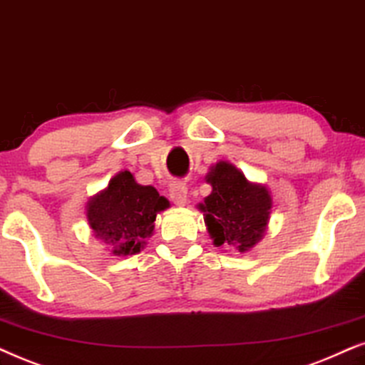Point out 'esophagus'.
Wrapping results in <instances>:
<instances>
[{
  "label": "esophagus",
  "mask_w": 365,
  "mask_h": 365,
  "mask_svg": "<svg viewBox=\"0 0 365 365\" xmlns=\"http://www.w3.org/2000/svg\"><path fill=\"white\" fill-rule=\"evenodd\" d=\"M187 193H188V188L183 182H175L172 183V187H170V198H172L175 205H185Z\"/></svg>",
  "instance_id": "1"
}]
</instances>
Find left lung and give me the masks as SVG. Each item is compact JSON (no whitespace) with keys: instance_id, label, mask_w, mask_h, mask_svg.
Returning <instances> with one entry per match:
<instances>
[{"instance_id":"left-lung-1","label":"left lung","mask_w":365,"mask_h":365,"mask_svg":"<svg viewBox=\"0 0 365 365\" xmlns=\"http://www.w3.org/2000/svg\"><path fill=\"white\" fill-rule=\"evenodd\" d=\"M207 182L212 193L200 208L213 244L233 245L239 252L254 247L269 222L272 198L267 188L247 182L244 173L225 162L217 163Z\"/></svg>"}]
</instances>
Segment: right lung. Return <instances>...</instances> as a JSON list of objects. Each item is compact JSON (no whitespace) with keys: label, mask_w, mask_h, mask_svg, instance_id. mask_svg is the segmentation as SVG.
I'll use <instances>...</instances> for the list:
<instances>
[{"label":"right lung","mask_w":365,"mask_h":365,"mask_svg":"<svg viewBox=\"0 0 365 365\" xmlns=\"http://www.w3.org/2000/svg\"><path fill=\"white\" fill-rule=\"evenodd\" d=\"M167 207V198L160 197L153 187L138 185L132 173L120 172L108 188L90 202L86 215L96 237L115 255H132L153 232L157 213Z\"/></svg>","instance_id":"add662e5"}]
</instances>
